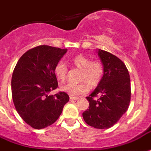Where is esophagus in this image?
<instances>
[{
  "instance_id": "1",
  "label": "esophagus",
  "mask_w": 151,
  "mask_h": 151,
  "mask_svg": "<svg viewBox=\"0 0 151 151\" xmlns=\"http://www.w3.org/2000/svg\"><path fill=\"white\" fill-rule=\"evenodd\" d=\"M70 100H78L79 99V97H73V96H70Z\"/></svg>"
}]
</instances>
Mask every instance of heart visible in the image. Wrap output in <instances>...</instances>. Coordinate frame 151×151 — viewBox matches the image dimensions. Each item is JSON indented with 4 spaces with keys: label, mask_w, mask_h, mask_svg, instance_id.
Returning a JSON list of instances; mask_svg holds the SVG:
<instances>
[{
    "label": "heart",
    "mask_w": 151,
    "mask_h": 151,
    "mask_svg": "<svg viewBox=\"0 0 151 151\" xmlns=\"http://www.w3.org/2000/svg\"><path fill=\"white\" fill-rule=\"evenodd\" d=\"M70 64L80 70L78 83H68L61 87V90L70 96L77 97L87 92V85L96 87L102 81L104 73L103 63L99 60H91L90 58L79 54L70 59ZM54 73L61 81H64L68 75V67L62 60L58 61L54 69Z\"/></svg>",
    "instance_id": "1"
}]
</instances>
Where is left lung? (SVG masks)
I'll list each match as a JSON object with an SVG mask.
<instances>
[{
	"label": "left lung",
	"instance_id": "1",
	"mask_svg": "<svg viewBox=\"0 0 151 151\" xmlns=\"http://www.w3.org/2000/svg\"><path fill=\"white\" fill-rule=\"evenodd\" d=\"M98 55L104 67L102 81L87 97L89 108L83 113L87 124L97 129L114 125L128 109L130 101V79L128 70L122 60L103 50Z\"/></svg>",
	"mask_w": 151,
	"mask_h": 151
}]
</instances>
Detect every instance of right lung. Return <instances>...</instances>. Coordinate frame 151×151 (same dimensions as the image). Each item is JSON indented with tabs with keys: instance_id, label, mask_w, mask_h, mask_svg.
I'll list each match as a JSON object with an SVG mask.
<instances>
[{
	"instance_id": "obj_1",
	"label": "right lung",
	"mask_w": 151,
	"mask_h": 151,
	"mask_svg": "<svg viewBox=\"0 0 151 151\" xmlns=\"http://www.w3.org/2000/svg\"><path fill=\"white\" fill-rule=\"evenodd\" d=\"M67 50L40 45L25 52L15 66L11 79L14 104L21 118L33 128L53 124L69 101L65 92L48 95L58 88L54 66Z\"/></svg>"
}]
</instances>
